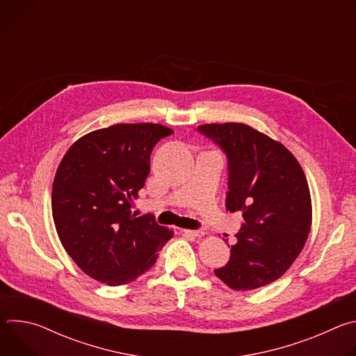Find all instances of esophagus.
I'll return each instance as SVG.
<instances>
[{
  "label": "esophagus",
  "instance_id": "obj_1",
  "mask_svg": "<svg viewBox=\"0 0 356 356\" xmlns=\"http://www.w3.org/2000/svg\"><path fill=\"white\" fill-rule=\"evenodd\" d=\"M181 232L184 235H187V236H201V235H204V231H201V229H181Z\"/></svg>",
  "mask_w": 356,
  "mask_h": 356
}]
</instances>
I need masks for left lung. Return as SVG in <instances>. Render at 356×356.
I'll use <instances>...</instances> for the list:
<instances>
[{"label": "left lung", "instance_id": "obj_1", "mask_svg": "<svg viewBox=\"0 0 356 356\" xmlns=\"http://www.w3.org/2000/svg\"><path fill=\"white\" fill-rule=\"evenodd\" d=\"M197 129L225 152V209L245 220L228 264L214 273L234 290L266 286L286 273L309 238L313 213L306 175L286 146L246 124Z\"/></svg>", "mask_w": 356, "mask_h": 356}]
</instances>
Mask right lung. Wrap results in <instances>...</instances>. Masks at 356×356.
<instances>
[{"instance_id": "add662e5", "label": "right lung", "mask_w": 356, "mask_h": 356, "mask_svg": "<svg viewBox=\"0 0 356 356\" xmlns=\"http://www.w3.org/2000/svg\"><path fill=\"white\" fill-rule=\"evenodd\" d=\"M172 134L161 124H117L81 136L63 156L52 188L54 221L63 248L90 277L131 283L173 236L150 214L131 213L152 149Z\"/></svg>"}]
</instances>
